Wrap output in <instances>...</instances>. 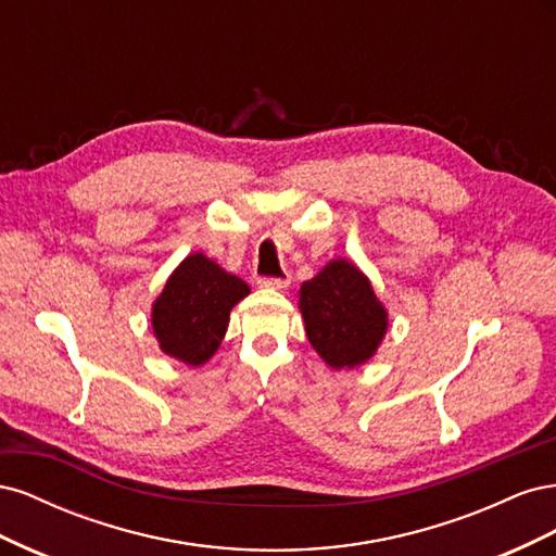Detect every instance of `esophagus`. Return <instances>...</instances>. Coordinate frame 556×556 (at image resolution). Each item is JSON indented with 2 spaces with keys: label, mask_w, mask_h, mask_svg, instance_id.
Here are the masks:
<instances>
[{
  "label": "esophagus",
  "mask_w": 556,
  "mask_h": 556,
  "mask_svg": "<svg viewBox=\"0 0 556 556\" xmlns=\"http://www.w3.org/2000/svg\"><path fill=\"white\" fill-rule=\"evenodd\" d=\"M257 285H260V288H266V290H285L290 285V276L285 274L280 278H260Z\"/></svg>",
  "instance_id": "esophagus-1"
}]
</instances>
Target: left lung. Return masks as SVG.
I'll use <instances>...</instances> for the list:
<instances>
[{"instance_id":"left-lung-1","label":"left lung","mask_w":556,"mask_h":556,"mask_svg":"<svg viewBox=\"0 0 556 556\" xmlns=\"http://www.w3.org/2000/svg\"><path fill=\"white\" fill-rule=\"evenodd\" d=\"M299 308L315 352L331 368H355L376 355L387 311L371 282L348 260H331L299 290Z\"/></svg>"}]
</instances>
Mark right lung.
<instances>
[{
    "instance_id": "1",
    "label": "right lung",
    "mask_w": 556,
    "mask_h": 556,
    "mask_svg": "<svg viewBox=\"0 0 556 556\" xmlns=\"http://www.w3.org/2000/svg\"><path fill=\"white\" fill-rule=\"evenodd\" d=\"M248 285L201 252L185 257L153 304V331L164 355L188 366L206 364L220 348L229 313Z\"/></svg>"
}]
</instances>
